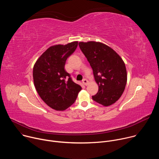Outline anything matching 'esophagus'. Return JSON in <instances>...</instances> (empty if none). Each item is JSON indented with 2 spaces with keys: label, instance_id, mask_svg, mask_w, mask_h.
Segmentation results:
<instances>
[{
  "label": "esophagus",
  "instance_id": "obj_1",
  "mask_svg": "<svg viewBox=\"0 0 159 159\" xmlns=\"http://www.w3.org/2000/svg\"><path fill=\"white\" fill-rule=\"evenodd\" d=\"M82 83H83V84H84V85H87L89 84V82H88V80H87V79H83V80H82Z\"/></svg>",
  "mask_w": 159,
  "mask_h": 159
}]
</instances>
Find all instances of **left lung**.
Returning <instances> with one entry per match:
<instances>
[{
  "label": "left lung",
  "instance_id": "left-lung-1",
  "mask_svg": "<svg viewBox=\"0 0 159 159\" xmlns=\"http://www.w3.org/2000/svg\"><path fill=\"white\" fill-rule=\"evenodd\" d=\"M79 47L92 67L99 86L93 99L104 106L116 102L123 94L127 82L125 64L120 56L100 42H79Z\"/></svg>",
  "mask_w": 159,
  "mask_h": 159
}]
</instances>
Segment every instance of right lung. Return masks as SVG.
Instances as JSON below:
<instances>
[{"mask_svg":"<svg viewBox=\"0 0 159 159\" xmlns=\"http://www.w3.org/2000/svg\"><path fill=\"white\" fill-rule=\"evenodd\" d=\"M77 46L78 41H74L50 47L39 57L33 67L37 93L45 103L57 111H63L73 104L82 89L64 69L67 58Z\"/></svg>","mask_w":159,"mask_h":159,"instance_id":"add662e5","label":"right lung"}]
</instances>
